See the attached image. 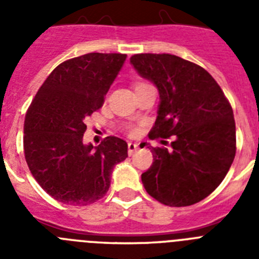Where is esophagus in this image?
Segmentation results:
<instances>
[{
	"label": "esophagus",
	"instance_id": "34e87169",
	"mask_svg": "<svg viewBox=\"0 0 259 259\" xmlns=\"http://www.w3.org/2000/svg\"><path fill=\"white\" fill-rule=\"evenodd\" d=\"M139 149V144L136 143H128V154L132 155L136 150Z\"/></svg>",
	"mask_w": 259,
	"mask_h": 259
}]
</instances>
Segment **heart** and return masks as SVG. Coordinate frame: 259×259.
I'll use <instances>...</instances> for the list:
<instances>
[{"label":"heart","mask_w":259,"mask_h":259,"mask_svg":"<svg viewBox=\"0 0 259 259\" xmlns=\"http://www.w3.org/2000/svg\"><path fill=\"white\" fill-rule=\"evenodd\" d=\"M140 84H143V83H140ZM137 85H139V84H137Z\"/></svg>","instance_id":"1"}]
</instances>
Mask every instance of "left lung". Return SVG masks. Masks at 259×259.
I'll list each match as a JSON object with an SVG mask.
<instances>
[{
    "mask_svg": "<svg viewBox=\"0 0 259 259\" xmlns=\"http://www.w3.org/2000/svg\"><path fill=\"white\" fill-rule=\"evenodd\" d=\"M130 62L159 92L149 137L175 136L172 150L149 148L153 164L141 175L144 187L167 206L200 202L221 184L236 154L232 107L214 77L196 63L149 53Z\"/></svg>",
    "mask_w": 259,
    "mask_h": 259,
    "instance_id": "1",
    "label": "left lung"
}]
</instances>
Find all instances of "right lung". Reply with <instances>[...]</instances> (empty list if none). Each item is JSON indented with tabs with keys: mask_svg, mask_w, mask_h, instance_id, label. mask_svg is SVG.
Here are the masks:
<instances>
[{
	"mask_svg": "<svg viewBox=\"0 0 259 259\" xmlns=\"http://www.w3.org/2000/svg\"><path fill=\"white\" fill-rule=\"evenodd\" d=\"M125 58L118 53H88L63 62L27 111V164L41 188L59 202L84 206L102 198L114 166L128 157L127 143L119 137H106L98 146L83 143L84 120L102 106Z\"/></svg>",
	"mask_w": 259,
	"mask_h": 259,
	"instance_id": "obj_1",
	"label": "right lung"
}]
</instances>
